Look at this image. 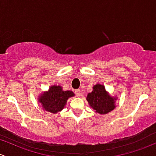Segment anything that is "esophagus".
Returning <instances> with one entry per match:
<instances>
[{
	"label": "esophagus",
	"mask_w": 156,
	"mask_h": 156,
	"mask_svg": "<svg viewBox=\"0 0 156 156\" xmlns=\"http://www.w3.org/2000/svg\"><path fill=\"white\" fill-rule=\"evenodd\" d=\"M75 95H77V96L78 97H80L81 96V91L80 90H76L75 91Z\"/></svg>",
	"instance_id": "esophagus-1"
}]
</instances>
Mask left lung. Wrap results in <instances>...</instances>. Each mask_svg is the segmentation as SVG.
<instances>
[{
	"label": "left lung",
	"mask_w": 156,
	"mask_h": 156,
	"mask_svg": "<svg viewBox=\"0 0 156 156\" xmlns=\"http://www.w3.org/2000/svg\"><path fill=\"white\" fill-rule=\"evenodd\" d=\"M106 92L103 85L98 84L93 87V90L88 94L87 101L92 108L99 114H107L115 108V100Z\"/></svg>",
	"instance_id": "obj_1"
}]
</instances>
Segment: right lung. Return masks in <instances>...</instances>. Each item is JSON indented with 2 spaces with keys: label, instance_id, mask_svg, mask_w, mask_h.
<instances>
[{
  "label": "right lung",
  "instance_id": "obj_1",
  "mask_svg": "<svg viewBox=\"0 0 156 156\" xmlns=\"http://www.w3.org/2000/svg\"><path fill=\"white\" fill-rule=\"evenodd\" d=\"M74 95L72 91H63L60 86H52L49 88V91L45 92L39 98L43 108L52 113H57L64 109L66 101L70 97Z\"/></svg>",
  "mask_w": 156,
  "mask_h": 156
}]
</instances>
